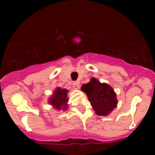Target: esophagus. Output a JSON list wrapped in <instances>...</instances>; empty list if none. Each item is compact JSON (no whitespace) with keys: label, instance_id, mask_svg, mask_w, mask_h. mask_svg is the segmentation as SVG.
<instances>
[{"label":"esophagus","instance_id":"esophagus-1","mask_svg":"<svg viewBox=\"0 0 155 155\" xmlns=\"http://www.w3.org/2000/svg\"><path fill=\"white\" fill-rule=\"evenodd\" d=\"M79 82H78V81L73 82V87H74V88H78V87H79Z\"/></svg>","mask_w":155,"mask_h":155}]
</instances>
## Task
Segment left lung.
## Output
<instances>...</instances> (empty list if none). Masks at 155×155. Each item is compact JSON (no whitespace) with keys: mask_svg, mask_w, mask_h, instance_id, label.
<instances>
[{"mask_svg":"<svg viewBox=\"0 0 155 155\" xmlns=\"http://www.w3.org/2000/svg\"><path fill=\"white\" fill-rule=\"evenodd\" d=\"M81 89L86 93L97 115L106 116L116 107V95L107 84L101 83L95 78H92L91 81L84 84Z\"/></svg>","mask_w":155,"mask_h":155,"instance_id":"1","label":"left lung"}]
</instances>
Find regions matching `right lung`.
<instances>
[{
    "label": "right lung",
    "instance_id": "obj_1",
    "mask_svg": "<svg viewBox=\"0 0 155 155\" xmlns=\"http://www.w3.org/2000/svg\"><path fill=\"white\" fill-rule=\"evenodd\" d=\"M68 91L66 89H61V87H58L54 91V94L49 100V103L52 106H54L58 109H66L68 108ZM62 108H61V107Z\"/></svg>",
    "mask_w": 155,
    "mask_h": 155
}]
</instances>
